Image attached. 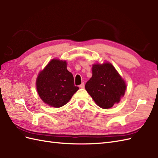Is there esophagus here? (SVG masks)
Here are the masks:
<instances>
[{
  "mask_svg": "<svg viewBox=\"0 0 158 158\" xmlns=\"http://www.w3.org/2000/svg\"><path fill=\"white\" fill-rule=\"evenodd\" d=\"M84 87H85V84H84V83H82L81 84L79 85V88H84Z\"/></svg>",
  "mask_w": 158,
  "mask_h": 158,
  "instance_id": "obj_1",
  "label": "esophagus"
}]
</instances>
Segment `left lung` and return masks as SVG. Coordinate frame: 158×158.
<instances>
[{"mask_svg": "<svg viewBox=\"0 0 158 158\" xmlns=\"http://www.w3.org/2000/svg\"><path fill=\"white\" fill-rule=\"evenodd\" d=\"M92 77L85 88L95 103L102 109H110L118 104L126 90L125 79L109 62L93 64Z\"/></svg>", "mask_w": 158, "mask_h": 158, "instance_id": "8db88e82", "label": "left lung"}]
</instances>
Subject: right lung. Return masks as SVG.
I'll use <instances>...</instances> for the list:
<instances>
[{"label":"right lung","instance_id":"1","mask_svg":"<svg viewBox=\"0 0 158 158\" xmlns=\"http://www.w3.org/2000/svg\"><path fill=\"white\" fill-rule=\"evenodd\" d=\"M36 88L40 98L49 106L59 108L71 99L79 88L74 85L73 74L66 60L53 58L38 74Z\"/></svg>","mask_w":158,"mask_h":158}]
</instances>
